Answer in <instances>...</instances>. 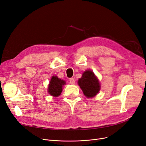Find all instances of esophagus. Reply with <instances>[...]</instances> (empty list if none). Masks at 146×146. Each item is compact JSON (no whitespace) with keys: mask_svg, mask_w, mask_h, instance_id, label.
Wrapping results in <instances>:
<instances>
[{"mask_svg":"<svg viewBox=\"0 0 146 146\" xmlns=\"http://www.w3.org/2000/svg\"><path fill=\"white\" fill-rule=\"evenodd\" d=\"M69 82H70V83H71V84H75V80H74V78H71L70 79H69Z\"/></svg>","mask_w":146,"mask_h":146,"instance_id":"34e87169","label":"esophagus"}]
</instances>
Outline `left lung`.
Wrapping results in <instances>:
<instances>
[{
    "label": "left lung",
    "instance_id": "obj_1",
    "mask_svg": "<svg viewBox=\"0 0 146 146\" xmlns=\"http://www.w3.org/2000/svg\"><path fill=\"white\" fill-rule=\"evenodd\" d=\"M78 84L87 98H94L100 90V82L91 70L84 72L81 78H79Z\"/></svg>",
    "mask_w": 146,
    "mask_h": 146
}]
</instances>
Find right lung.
Masks as SVG:
<instances>
[{
    "label": "right lung",
    "instance_id": "right-lung-1",
    "mask_svg": "<svg viewBox=\"0 0 146 146\" xmlns=\"http://www.w3.org/2000/svg\"><path fill=\"white\" fill-rule=\"evenodd\" d=\"M66 84L64 80L57 76H53L48 86V93L53 97H58L62 92V87Z\"/></svg>",
    "mask_w": 146,
    "mask_h": 146
}]
</instances>
